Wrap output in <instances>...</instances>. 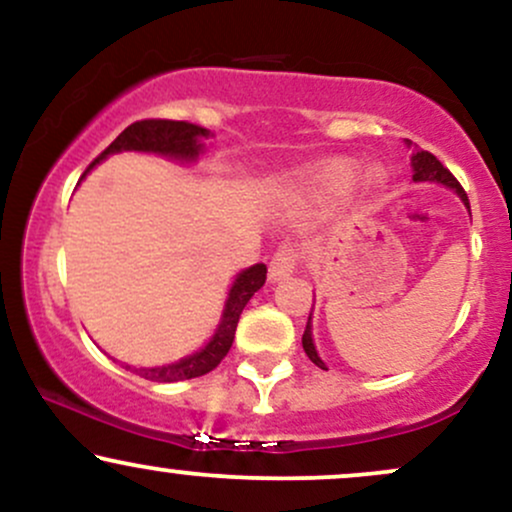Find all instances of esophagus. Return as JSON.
I'll return each instance as SVG.
<instances>
[{
  "label": "esophagus",
  "mask_w": 512,
  "mask_h": 512,
  "mask_svg": "<svg viewBox=\"0 0 512 512\" xmlns=\"http://www.w3.org/2000/svg\"><path fill=\"white\" fill-rule=\"evenodd\" d=\"M298 260H301V252L296 245L281 243L279 250L272 255V262H269V279L279 281L281 276H289L298 267Z\"/></svg>",
  "instance_id": "esophagus-1"
}]
</instances>
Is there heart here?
<instances>
[{"label":"heart","instance_id":"obj_1","mask_svg":"<svg viewBox=\"0 0 512 512\" xmlns=\"http://www.w3.org/2000/svg\"><path fill=\"white\" fill-rule=\"evenodd\" d=\"M356 178V166L351 161H330L310 173V185L320 192H342ZM368 185H378V175H368Z\"/></svg>","mask_w":512,"mask_h":512}]
</instances>
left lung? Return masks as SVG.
<instances>
[{
	"instance_id": "8db88e82",
	"label": "left lung",
	"mask_w": 512,
	"mask_h": 512,
	"mask_svg": "<svg viewBox=\"0 0 512 512\" xmlns=\"http://www.w3.org/2000/svg\"><path fill=\"white\" fill-rule=\"evenodd\" d=\"M411 168H414V180H419V182H421V180L443 182V185L452 187V190H455L457 195L462 197V202L467 204V207H469L467 192L462 190V185H460V182H457L455 175H452L450 170L445 168L443 163H440L438 158L431 154V151H416V154L411 156ZM303 349H305V354H308V358H310V361L315 363L317 368L327 370V368H325V363L320 361V356H317V351H315V344H313V332H310V320H308V325H305V332H303Z\"/></svg>"
}]
</instances>
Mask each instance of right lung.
Wrapping results in <instances>:
<instances>
[{"label":"right lung","mask_w":512,"mask_h":512,"mask_svg":"<svg viewBox=\"0 0 512 512\" xmlns=\"http://www.w3.org/2000/svg\"><path fill=\"white\" fill-rule=\"evenodd\" d=\"M202 137H209L207 129L190 125V122L154 120V117H151V120L132 122V125H129L125 132H122L120 137H117L115 142L86 168V173L96 166L98 161H103L105 156L117 154V151H154V154L192 161V158L199 154V149H202V144H199ZM84 175H81V178H84ZM264 281H267V264H255V267L238 274L236 284H233L231 293H228L223 320L219 330L211 337V342L204 346L202 351L182 358L178 363H170V366L161 368H142L139 373H142L146 380H156V383H175V380L199 378V375L214 370L223 361V356L231 351L240 313H243V308L248 305L250 298L255 296V291L262 289Z\"/></svg>","instance_id":"right-lung-1"}]
</instances>
